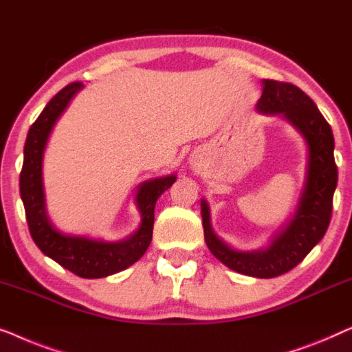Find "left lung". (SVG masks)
Here are the masks:
<instances>
[{
  "label": "left lung",
  "instance_id": "8db88e82",
  "mask_svg": "<svg viewBox=\"0 0 352 352\" xmlns=\"http://www.w3.org/2000/svg\"><path fill=\"white\" fill-rule=\"evenodd\" d=\"M256 108L263 113L284 115L303 133L309 145L308 178L294 220L274 237L268 249L242 254L231 250L214 234L206 201L201 202V212L206 244L217 260L241 274L270 279L295 268L324 237L331 219L338 169L333 157L331 127L300 87L276 79H263V94Z\"/></svg>",
  "mask_w": 352,
  "mask_h": 352
}]
</instances>
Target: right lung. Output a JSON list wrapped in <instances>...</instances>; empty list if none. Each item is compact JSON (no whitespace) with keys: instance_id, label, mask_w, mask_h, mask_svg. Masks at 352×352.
<instances>
[{"instance_id":"right-lung-1","label":"right lung","mask_w":352,"mask_h":352,"mask_svg":"<svg viewBox=\"0 0 352 352\" xmlns=\"http://www.w3.org/2000/svg\"><path fill=\"white\" fill-rule=\"evenodd\" d=\"M81 87L82 82L79 81L70 82L63 87L51 98L38 120L30 127L25 148H23L21 196L25 207L30 234L39 250L76 276L84 279H97V277L120 273L142 258L153 237L157 197L172 186L177 177L156 178L138 188L137 206L142 214V225L135 234L126 241L108 244V242L86 239V237L63 236L54 230L47 219L46 206H44L41 177L43 151L58 116Z\"/></svg>"}]
</instances>
